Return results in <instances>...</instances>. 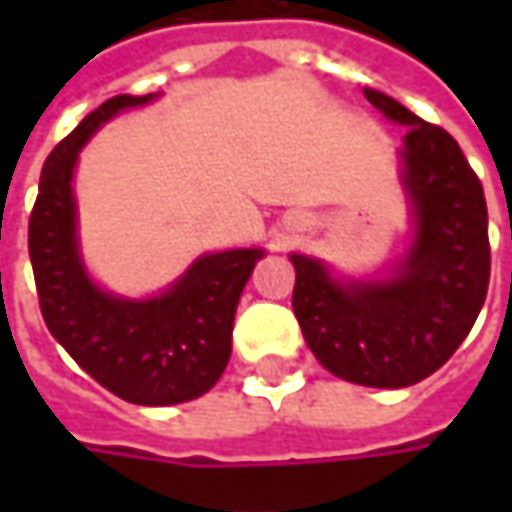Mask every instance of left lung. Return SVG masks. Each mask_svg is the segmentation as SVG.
<instances>
[{"mask_svg": "<svg viewBox=\"0 0 512 512\" xmlns=\"http://www.w3.org/2000/svg\"><path fill=\"white\" fill-rule=\"evenodd\" d=\"M402 125V187L413 239L387 276L339 279L322 259L290 253L293 313L333 376L364 387H410L436 373L476 322L490 282L487 205L479 176L447 130L387 93L364 88Z\"/></svg>", "mask_w": 512, "mask_h": 512, "instance_id": "obj_1", "label": "left lung"}]
</instances>
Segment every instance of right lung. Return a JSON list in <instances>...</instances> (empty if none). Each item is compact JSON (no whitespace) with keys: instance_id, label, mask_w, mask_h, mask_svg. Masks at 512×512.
I'll list each match as a JSON object with an SVG mask.
<instances>
[{"instance_id":"right-lung-1","label":"right lung","mask_w":512,"mask_h":512,"mask_svg":"<svg viewBox=\"0 0 512 512\" xmlns=\"http://www.w3.org/2000/svg\"><path fill=\"white\" fill-rule=\"evenodd\" d=\"M153 99L156 93L113 96L50 150L30 213L28 250L45 325L73 362L125 402L168 407L199 399L225 373L236 305L265 250L205 253L148 299L116 296L90 279L73 196L79 150L116 113Z\"/></svg>"}]
</instances>
